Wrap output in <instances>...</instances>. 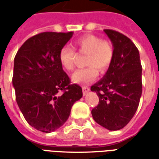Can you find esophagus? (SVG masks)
Listing matches in <instances>:
<instances>
[{"label": "esophagus", "mask_w": 159, "mask_h": 159, "mask_svg": "<svg viewBox=\"0 0 159 159\" xmlns=\"http://www.w3.org/2000/svg\"><path fill=\"white\" fill-rule=\"evenodd\" d=\"M90 89L89 88H88V87H83V95H85V94H87V93L89 92Z\"/></svg>", "instance_id": "1"}]
</instances>
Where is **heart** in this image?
Here are the masks:
<instances>
[{
  "mask_svg": "<svg viewBox=\"0 0 159 159\" xmlns=\"http://www.w3.org/2000/svg\"><path fill=\"white\" fill-rule=\"evenodd\" d=\"M74 45L81 53H88L85 64L86 68L77 70L71 76V81L77 84H89L92 83L100 71H106L113 59L114 50L110 42L102 41L94 35H85L76 39ZM76 52L75 49L70 47H63L59 52V62L64 69L71 71L75 69Z\"/></svg>",
  "mask_w": 159,
  "mask_h": 159,
  "instance_id": "b5f03b06",
  "label": "heart"
}]
</instances>
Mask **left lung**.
<instances>
[{"instance_id":"1","label":"left lung","mask_w":159,"mask_h":159,"mask_svg":"<svg viewBox=\"0 0 159 159\" xmlns=\"http://www.w3.org/2000/svg\"><path fill=\"white\" fill-rule=\"evenodd\" d=\"M104 31L112 42L113 59L103 78L91 87L99 97L91 113L102 127L118 130L129 123L139 107L142 67L139 51L129 37L112 30Z\"/></svg>"}]
</instances>
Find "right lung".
I'll list each match as a JSON object with an SVG mask.
<instances>
[{
  "label": "right lung",
  "mask_w": 159,
  "mask_h": 159,
  "mask_svg": "<svg viewBox=\"0 0 159 159\" xmlns=\"http://www.w3.org/2000/svg\"><path fill=\"white\" fill-rule=\"evenodd\" d=\"M73 32H42L23 44L14 58L12 85L24 117L36 129L50 133L66 123L82 88L70 80L59 52Z\"/></svg>",
  "instance_id": "right-lung-1"
}]
</instances>
